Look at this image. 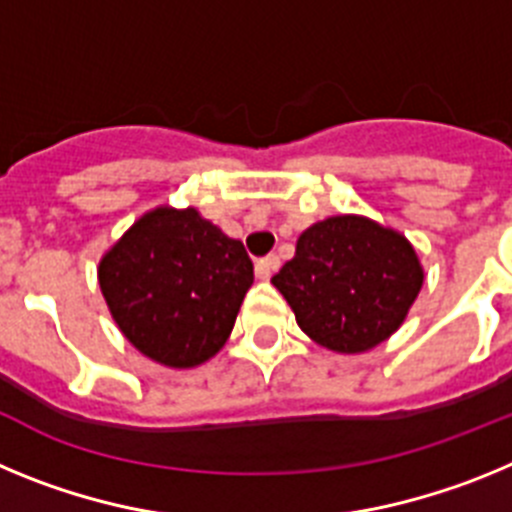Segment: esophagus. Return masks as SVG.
<instances>
[{"label": "esophagus", "mask_w": 512, "mask_h": 512, "mask_svg": "<svg viewBox=\"0 0 512 512\" xmlns=\"http://www.w3.org/2000/svg\"><path fill=\"white\" fill-rule=\"evenodd\" d=\"M277 269H279V256H274V253H269V256L256 261V277L259 279H269Z\"/></svg>", "instance_id": "1"}]
</instances>
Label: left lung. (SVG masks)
<instances>
[{
	"label": "left lung",
	"instance_id": "left-lung-1",
	"mask_svg": "<svg viewBox=\"0 0 512 512\" xmlns=\"http://www.w3.org/2000/svg\"><path fill=\"white\" fill-rule=\"evenodd\" d=\"M423 279L405 235L369 217L336 215L297 238L295 259L271 284L312 341L338 354H361L400 328Z\"/></svg>",
	"mask_w": 512,
	"mask_h": 512
}]
</instances>
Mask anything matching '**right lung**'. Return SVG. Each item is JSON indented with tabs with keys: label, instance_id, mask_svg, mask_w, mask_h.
Segmentation results:
<instances>
[{
	"label": "right lung",
	"instance_id": "obj_1",
	"mask_svg": "<svg viewBox=\"0 0 512 512\" xmlns=\"http://www.w3.org/2000/svg\"><path fill=\"white\" fill-rule=\"evenodd\" d=\"M99 289L122 336L174 369L205 364L233 330L253 284L241 241L194 207H156L104 253Z\"/></svg>",
	"mask_w": 512,
	"mask_h": 512
}]
</instances>
